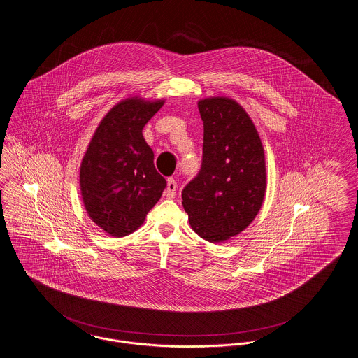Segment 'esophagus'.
<instances>
[{"label":"esophagus","mask_w":358,"mask_h":358,"mask_svg":"<svg viewBox=\"0 0 358 358\" xmlns=\"http://www.w3.org/2000/svg\"><path fill=\"white\" fill-rule=\"evenodd\" d=\"M176 191H177V182L173 178H169L165 191L166 197L173 199L176 196Z\"/></svg>","instance_id":"1"}]
</instances>
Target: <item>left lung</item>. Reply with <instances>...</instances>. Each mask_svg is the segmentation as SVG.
<instances>
[{"instance_id":"8db88e82","label":"left lung","mask_w":358,"mask_h":358,"mask_svg":"<svg viewBox=\"0 0 358 358\" xmlns=\"http://www.w3.org/2000/svg\"><path fill=\"white\" fill-rule=\"evenodd\" d=\"M204 127L201 169L182 191L193 230L210 243L240 234L257 215L266 194V159L259 134L230 98L197 103Z\"/></svg>"}]
</instances>
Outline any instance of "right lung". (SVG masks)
Returning <instances> with one entry per match:
<instances>
[{
	"instance_id": "add662e5",
	"label": "right lung",
	"mask_w": 358,
	"mask_h": 358,
	"mask_svg": "<svg viewBox=\"0 0 358 358\" xmlns=\"http://www.w3.org/2000/svg\"><path fill=\"white\" fill-rule=\"evenodd\" d=\"M164 106L128 98L101 121L80 165V191L90 218L113 237L143 224L166 188L143 138L144 125Z\"/></svg>"
}]
</instances>
